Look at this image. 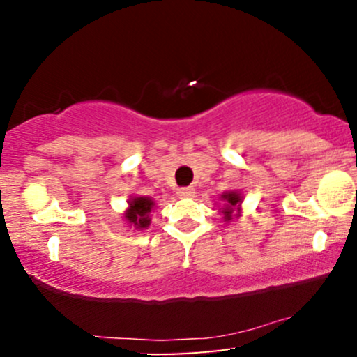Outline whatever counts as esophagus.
I'll return each instance as SVG.
<instances>
[{
  "instance_id": "obj_1",
  "label": "esophagus",
  "mask_w": 357,
  "mask_h": 357,
  "mask_svg": "<svg viewBox=\"0 0 357 357\" xmlns=\"http://www.w3.org/2000/svg\"><path fill=\"white\" fill-rule=\"evenodd\" d=\"M176 195H178V198H191V196H195V190L192 188H178L176 190Z\"/></svg>"
}]
</instances>
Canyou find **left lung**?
<instances>
[{
  "mask_svg": "<svg viewBox=\"0 0 357 357\" xmlns=\"http://www.w3.org/2000/svg\"><path fill=\"white\" fill-rule=\"evenodd\" d=\"M221 199V215L227 223H230L233 218H238L241 215V203H243V195L236 190L225 191L220 195Z\"/></svg>",
  "mask_w": 357,
  "mask_h": 357,
  "instance_id": "8db88e82",
  "label": "left lung"
}]
</instances>
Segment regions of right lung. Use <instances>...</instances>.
I'll return each mask as SVG.
<instances>
[{
  "mask_svg": "<svg viewBox=\"0 0 357 357\" xmlns=\"http://www.w3.org/2000/svg\"><path fill=\"white\" fill-rule=\"evenodd\" d=\"M155 208V202L149 196H132L127 202L124 220L127 227H134L136 230H146L151 225V211Z\"/></svg>",
  "mask_w": 357,
  "mask_h": 357,
  "instance_id": "right-lung-1",
  "label": "right lung"
}]
</instances>
